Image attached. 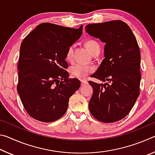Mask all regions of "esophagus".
Listing matches in <instances>:
<instances>
[{"mask_svg": "<svg viewBox=\"0 0 155 155\" xmlns=\"http://www.w3.org/2000/svg\"><path fill=\"white\" fill-rule=\"evenodd\" d=\"M81 86H84L85 85H87V84L88 83L87 81H86V80H81Z\"/></svg>", "mask_w": 155, "mask_h": 155, "instance_id": "1", "label": "esophagus"}]
</instances>
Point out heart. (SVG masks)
I'll list each match as a JSON object with an SVG mask.
<instances>
[{
	"instance_id": "heart-1",
	"label": "heart",
	"mask_w": 155,
	"mask_h": 155,
	"mask_svg": "<svg viewBox=\"0 0 155 155\" xmlns=\"http://www.w3.org/2000/svg\"><path fill=\"white\" fill-rule=\"evenodd\" d=\"M85 46L87 48L89 51L90 52L91 54H93L95 52H100L101 51V47L98 43L93 40H89L85 41ZM74 45H70L68 46V48L65 53V57L68 61H71L73 58V53H74ZM94 71V67L91 65H83L81 64H77L72 65L70 67V72L72 77L78 78V79H83L86 77H87L89 74L92 73Z\"/></svg>"
}]
</instances>
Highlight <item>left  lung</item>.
<instances>
[{
	"instance_id": "left-lung-1",
	"label": "left lung",
	"mask_w": 155,
	"mask_h": 155,
	"mask_svg": "<svg viewBox=\"0 0 155 155\" xmlns=\"http://www.w3.org/2000/svg\"><path fill=\"white\" fill-rule=\"evenodd\" d=\"M85 31L105 43L104 59L91 77L108 81H89L93 87L90 111L101 122L119 121L128 114L140 95L141 55L137 40L121 20L88 25Z\"/></svg>"
}]
</instances>
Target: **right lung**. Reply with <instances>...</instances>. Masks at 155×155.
Wrapping results in <instances>:
<instances>
[{
    "label": "right lung",
    "mask_w": 155,
    "mask_h": 155,
    "mask_svg": "<svg viewBox=\"0 0 155 155\" xmlns=\"http://www.w3.org/2000/svg\"><path fill=\"white\" fill-rule=\"evenodd\" d=\"M78 28L41 23L27 35L20 49L17 91L28 114L51 122L67 111L69 99L81 86L69 78L65 53L82 35Z\"/></svg>",
    "instance_id": "obj_1"
}]
</instances>
